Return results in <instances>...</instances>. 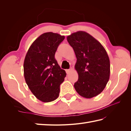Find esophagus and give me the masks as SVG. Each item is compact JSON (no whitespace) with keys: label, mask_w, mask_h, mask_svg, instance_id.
Segmentation results:
<instances>
[{"label":"esophagus","mask_w":131,"mask_h":131,"mask_svg":"<svg viewBox=\"0 0 131 131\" xmlns=\"http://www.w3.org/2000/svg\"><path fill=\"white\" fill-rule=\"evenodd\" d=\"M72 70V69H68V70H66V73H67V74H69V73H70V72H71V71Z\"/></svg>","instance_id":"34e87169"}]
</instances>
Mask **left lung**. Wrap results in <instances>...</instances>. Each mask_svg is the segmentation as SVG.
Segmentation results:
<instances>
[{"label": "left lung", "instance_id": "1", "mask_svg": "<svg viewBox=\"0 0 131 131\" xmlns=\"http://www.w3.org/2000/svg\"><path fill=\"white\" fill-rule=\"evenodd\" d=\"M77 58L75 66L78 80L74 88L80 96L91 99L104 90L110 77V60L106 50L96 39L84 31L67 37Z\"/></svg>", "mask_w": 131, "mask_h": 131}]
</instances>
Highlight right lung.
I'll return each mask as SVG.
<instances>
[{"label":"right lung","instance_id":"right-lung-1","mask_svg":"<svg viewBox=\"0 0 131 131\" xmlns=\"http://www.w3.org/2000/svg\"><path fill=\"white\" fill-rule=\"evenodd\" d=\"M64 39V36L57 33H44L32 43L25 58V81L34 95L44 102L57 98L66 77L65 71L60 68L54 57Z\"/></svg>","mask_w":131,"mask_h":131}]
</instances>
